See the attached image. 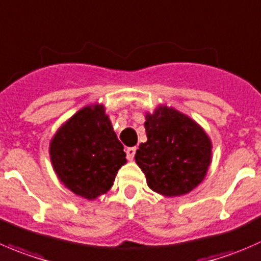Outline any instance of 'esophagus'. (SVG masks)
<instances>
[{
    "mask_svg": "<svg viewBox=\"0 0 261 261\" xmlns=\"http://www.w3.org/2000/svg\"><path fill=\"white\" fill-rule=\"evenodd\" d=\"M136 151H137V148L136 147H129V148H127V159L129 160V161H133V159H134V154H136Z\"/></svg>",
    "mask_w": 261,
    "mask_h": 261,
    "instance_id": "esophagus-1",
    "label": "esophagus"
}]
</instances>
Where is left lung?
Listing matches in <instances>:
<instances>
[{"label":"left lung","mask_w":261,"mask_h":261,"mask_svg":"<svg viewBox=\"0 0 261 261\" xmlns=\"http://www.w3.org/2000/svg\"><path fill=\"white\" fill-rule=\"evenodd\" d=\"M147 142L136 152L147 185L165 197L192 192L212 161V142L203 128L182 113L161 105L146 114Z\"/></svg>","instance_id":"obj_1"}]
</instances>
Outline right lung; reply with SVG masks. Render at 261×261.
Here are the masks:
<instances>
[{
  "instance_id": "right-lung-1",
  "label": "right lung",
  "mask_w": 261,
  "mask_h": 261,
  "mask_svg": "<svg viewBox=\"0 0 261 261\" xmlns=\"http://www.w3.org/2000/svg\"><path fill=\"white\" fill-rule=\"evenodd\" d=\"M123 148L104 105L96 104L85 107L57 130L49 153L64 187L91 200L113 187L127 162Z\"/></svg>"
}]
</instances>
